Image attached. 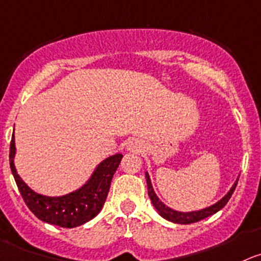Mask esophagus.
<instances>
[{
	"label": "esophagus",
	"mask_w": 261,
	"mask_h": 261,
	"mask_svg": "<svg viewBox=\"0 0 261 261\" xmlns=\"http://www.w3.org/2000/svg\"><path fill=\"white\" fill-rule=\"evenodd\" d=\"M130 147H131V149H138V148H139V143L138 142H133V143H131Z\"/></svg>",
	"instance_id": "34e87169"
}]
</instances>
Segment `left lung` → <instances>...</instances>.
Segmentation results:
<instances>
[{
	"label": "left lung",
	"instance_id": "8db88e82",
	"mask_svg": "<svg viewBox=\"0 0 261 261\" xmlns=\"http://www.w3.org/2000/svg\"><path fill=\"white\" fill-rule=\"evenodd\" d=\"M145 177H147L148 194H149V198H150V201H152L153 206L155 207V210L158 211V214H160L162 218H165V219H167V220L172 221V223H177V224L196 223V221L202 220V219H206V218H208V216L213 215V214L218 213L219 210H221V208H223L224 206L228 203V201H229L230 197H232L233 192H234L236 187H237V182H238V180H237V181L234 182V186L232 187V189L228 192V194H226L224 198H221L219 202H216L215 204L210 206V207L203 208V210H199V211H193V213H179V211L171 210L170 207H167L166 204H164L162 202L160 201V199H158V197L155 196L154 191H153L152 184H150V179H149V175H148V172H145Z\"/></svg>",
	"mask_w": 261,
	"mask_h": 261
}]
</instances>
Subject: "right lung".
<instances>
[{
    "label": "right lung",
    "instance_id": "obj_1",
    "mask_svg": "<svg viewBox=\"0 0 261 261\" xmlns=\"http://www.w3.org/2000/svg\"><path fill=\"white\" fill-rule=\"evenodd\" d=\"M14 155L15 139L13 134L10 143V167L24 202L40 220L63 228L82 225L100 213L108 196L112 177L122 160V154L107 158L97 166L86 186L79 191L63 197H46L32 191L20 179L14 166Z\"/></svg>",
    "mask_w": 261,
    "mask_h": 261
}]
</instances>
